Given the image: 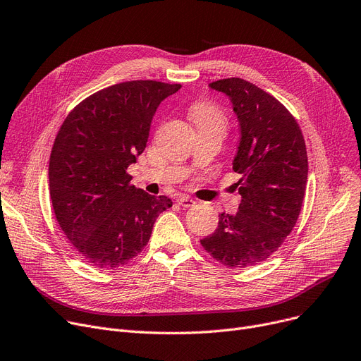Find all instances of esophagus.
I'll use <instances>...</instances> for the list:
<instances>
[{"label": "esophagus", "instance_id": "esophagus-1", "mask_svg": "<svg viewBox=\"0 0 361 361\" xmlns=\"http://www.w3.org/2000/svg\"><path fill=\"white\" fill-rule=\"evenodd\" d=\"M178 204H181V206H184V207H190V206H193L196 202L192 199V197H187V196H184V195H180L178 197H177V200H176Z\"/></svg>", "mask_w": 361, "mask_h": 361}]
</instances>
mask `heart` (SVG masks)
<instances>
[{
    "label": "heart",
    "instance_id": "1",
    "mask_svg": "<svg viewBox=\"0 0 361 361\" xmlns=\"http://www.w3.org/2000/svg\"><path fill=\"white\" fill-rule=\"evenodd\" d=\"M192 120L196 127H214L221 130L222 133L226 128V117L225 114L214 104L203 102L193 108Z\"/></svg>",
    "mask_w": 361,
    "mask_h": 361
}]
</instances>
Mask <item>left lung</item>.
Masks as SVG:
<instances>
[{
    "label": "left lung",
    "instance_id": "left-lung-1",
    "mask_svg": "<svg viewBox=\"0 0 361 361\" xmlns=\"http://www.w3.org/2000/svg\"><path fill=\"white\" fill-rule=\"evenodd\" d=\"M228 97L240 127L233 169L241 202L221 214L203 249L228 268H247L276 252L301 211L307 183L305 137L290 111L256 85L238 78L209 85Z\"/></svg>",
    "mask_w": 361,
    "mask_h": 361
}]
</instances>
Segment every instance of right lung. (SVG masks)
I'll use <instances>...</instances> for the list:
<instances>
[{
    "instance_id": "right-lung-1",
    "label": "right lung",
    "mask_w": 361,
    "mask_h": 361,
    "mask_svg": "<svg viewBox=\"0 0 361 361\" xmlns=\"http://www.w3.org/2000/svg\"><path fill=\"white\" fill-rule=\"evenodd\" d=\"M181 85L133 80L75 106L55 137L49 195L55 218L83 259L120 268L147 244L159 214L173 206L130 184V164L146 147L157 109Z\"/></svg>"
}]
</instances>
